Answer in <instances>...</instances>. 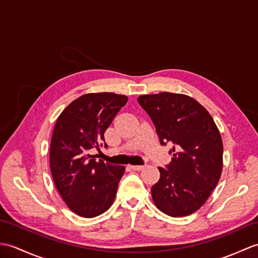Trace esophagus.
<instances>
[{"label":"esophagus","instance_id":"34e87169","mask_svg":"<svg viewBox=\"0 0 258 258\" xmlns=\"http://www.w3.org/2000/svg\"><path fill=\"white\" fill-rule=\"evenodd\" d=\"M130 168L132 169V170H142L143 168H144V166H137V165H132V166H130Z\"/></svg>","mask_w":258,"mask_h":258}]
</instances>
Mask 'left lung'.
Listing matches in <instances>:
<instances>
[{"mask_svg":"<svg viewBox=\"0 0 258 258\" xmlns=\"http://www.w3.org/2000/svg\"><path fill=\"white\" fill-rule=\"evenodd\" d=\"M151 116L161 145L171 144V163L158 167L155 206L173 218L192 214L217 187L223 168L220 131L205 106L189 95L160 92L137 98Z\"/></svg>","mask_w":258,"mask_h":258,"instance_id":"1","label":"left lung"}]
</instances>
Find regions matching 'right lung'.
<instances>
[{"label": "right lung", "mask_w": 258, "mask_h": 258, "mask_svg": "<svg viewBox=\"0 0 258 258\" xmlns=\"http://www.w3.org/2000/svg\"><path fill=\"white\" fill-rule=\"evenodd\" d=\"M127 100L112 92L83 94L57 118L49 152L51 176L66 205L79 217H98L115 199L125 167L95 160L89 152L104 142V132Z\"/></svg>", "instance_id": "obj_1"}]
</instances>
